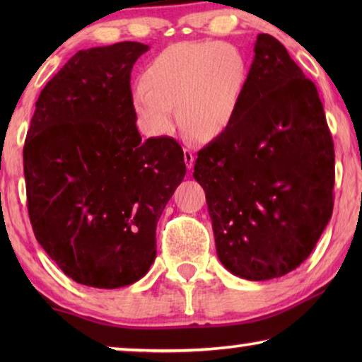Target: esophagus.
Returning a JSON list of instances; mask_svg holds the SVG:
<instances>
[{
    "label": "esophagus",
    "mask_w": 362,
    "mask_h": 362,
    "mask_svg": "<svg viewBox=\"0 0 362 362\" xmlns=\"http://www.w3.org/2000/svg\"><path fill=\"white\" fill-rule=\"evenodd\" d=\"M183 159H185V164L188 169H193V164H194V153L189 150V148H185L183 150Z\"/></svg>",
    "instance_id": "esophagus-1"
}]
</instances>
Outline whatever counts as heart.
Listing matches in <instances>:
<instances>
[{
	"label": "heart",
	"mask_w": 362,
	"mask_h": 362,
	"mask_svg": "<svg viewBox=\"0 0 362 362\" xmlns=\"http://www.w3.org/2000/svg\"><path fill=\"white\" fill-rule=\"evenodd\" d=\"M246 57L236 46L217 41H182L145 65L131 105L146 136H166L177 119L188 134L212 140L228 129L247 86Z\"/></svg>",
	"instance_id": "b5f03b06"
}]
</instances>
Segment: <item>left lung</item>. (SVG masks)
<instances>
[{
  "mask_svg": "<svg viewBox=\"0 0 362 362\" xmlns=\"http://www.w3.org/2000/svg\"><path fill=\"white\" fill-rule=\"evenodd\" d=\"M238 115L199 150L217 257L235 276H284L308 259L334 207V142L316 86L260 33Z\"/></svg>",
  "mask_w": 362,
  "mask_h": 362,
  "instance_id": "left-lung-1",
  "label": "left lung"
}]
</instances>
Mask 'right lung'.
<instances>
[{"instance_id": "obj_1", "label": "right lung", "mask_w": 362, "mask_h": 362, "mask_svg": "<svg viewBox=\"0 0 362 362\" xmlns=\"http://www.w3.org/2000/svg\"><path fill=\"white\" fill-rule=\"evenodd\" d=\"M148 49L78 51L41 90L23 146L36 240L66 276L97 289L148 273L156 223L187 173L174 139L137 131L131 71Z\"/></svg>"}]
</instances>
